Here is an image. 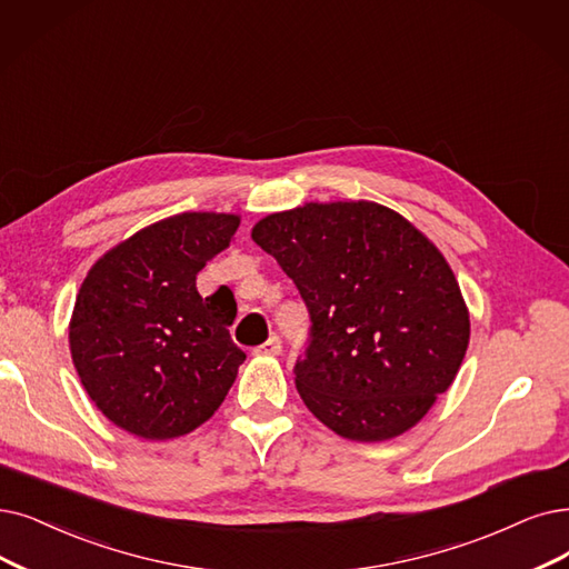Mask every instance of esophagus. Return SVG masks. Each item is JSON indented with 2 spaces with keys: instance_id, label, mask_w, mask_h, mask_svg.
<instances>
[{
  "instance_id": "34e87169",
  "label": "esophagus",
  "mask_w": 569,
  "mask_h": 569,
  "mask_svg": "<svg viewBox=\"0 0 569 569\" xmlns=\"http://www.w3.org/2000/svg\"><path fill=\"white\" fill-rule=\"evenodd\" d=\"M282 352V338L280 336H276L272 333L266 343H261L259 348H257V355H280Z\"/></svg>"
}]
</instances>
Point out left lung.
<instances>
[{
  "label": "left lung",
  "instance_id": "obj_1",
  "mask_svg": "<svg viewBox=\"0 0 569 569\" xmlns=\"http://www.w3.org/2000/svg\"><path fill=\"white\" fill-rule=\"evenodd\" d=\"M252 240L310 312L308 348L293 367L310 413L363 443L418 425L469 346V310L435 242L369 200L268 214Z\"/></svg>",
  "mask_w": 569,
  "mask_h": 569
}]
</instances>
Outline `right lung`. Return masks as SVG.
<instances>
[{"label": "right lung", "mask_w": 569, "mask_h": 569, "mask_svg": "<svg viewBox=\"0 0 569 569\" xmlns=\"http://www.w3.org/2000/svg\"><path fill=\"white\" fill-rule=\"evenodd\" d=\"M238 226V214H174L88 270L70 322L72 361L88 397L130 435H189L229 395L244 361L229 333L236 299H202L196 276Z\"/></svg>", "instance_id": "1"}]
</instances>
